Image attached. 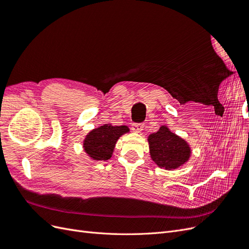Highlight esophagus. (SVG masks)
Returning a JSON list of instances; mask_svg holds the SVG:
<instances>
[{"mask_svg":"<svg viewBox=\"0 0 249 249\" xmlns=\"http://www.w3.org/2000/svg\"><path fill=\"white\" fill-rule=\"evenodd\" d=\"M143 126H144L143 125V124H134L132 125V130L135 133H140L143 130Z\"/></svg>","mask_w":249,"mask_h":249,"instance_id":"34e87169","label":"esophagus"}]
</instances>
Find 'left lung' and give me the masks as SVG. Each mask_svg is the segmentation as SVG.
<instances>
[{"mask_svg":"<svg viewBox=\"0 0 249 249\" xmlns=\"http://www.w3.org/2000/svg\"><path fill=\"white\" fill-rule=\"evenodd\" d=\"M147 141L150 158L160 168L178 169L190 159V145L167 125H161L158 132L150 134Z\"/></svg>","mask_w":249,"mask_h":249,"instance_id":"obj_1","label":"left lung"}]
</instances>
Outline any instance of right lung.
<instances>
[{
    "label": "right lung",
    "instance_id": "right-lung-1",
    "mask_svg": "<svg viewBox=\"0 0 249 249\" xmlns=\"http://www.w3.org/2000/svg\"><path fill=\"white\" fill-rule=\"evenodd\" d=\"M126 125H112L106 124L90 131L83 140V149L91 160H109L114 152L117 140L123 135L129 133Z\"/></svg>",
    "mask_w": 249,
    "mask_h": 249
}]
</instances>
